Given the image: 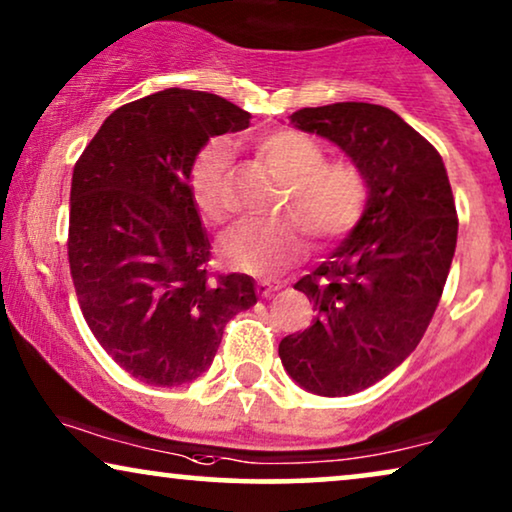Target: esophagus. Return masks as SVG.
Returning <instances> with one entry per match:
<instances>
[{"label":"esophagus","instance_id":"obj_1","mask_svg":"<svg viewBox=\"0 0 512 512\" xmlns=\"http://www.w3.org/2000/svg\"><path fill=\"white\" fill-rule=\"evenodd\" d=\"M282 282H279V279H261V282H258V293H261L263 298H268V296H272V293L275 291H279L282 289Z\"/></svg>","mask_w":512,"mask_h":512}]
</instances>
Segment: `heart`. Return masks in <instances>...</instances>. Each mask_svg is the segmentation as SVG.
Here are the masks:
<instances>
[{
    "label": "heart",
    "mask_w": 512,
    "mask_h": 512,
    "mask_svg": "<svg viewBox=\"0 0 512 512\" xmlns=\"http://www.w3.org/2000/svg\"><path fill=\"white\" fill-rule=\"evenodd\" d=\"M258 149L286 177L282 205L299 216L242 221L223 235L221 256L237 270L272 275L305 249L307 228L319 240L345 235L366 207L368 181L359 165L326 160L324 146L300 130L270 132L258 142ZM228 163L230 142L219 137L202 146L188 172V191L209 223H221L230 212Z\"/></svg>",
    "instance_id": "heart-1"
}]
</instances>
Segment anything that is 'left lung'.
<instances>
[{
	"mask_svg": "<svg viewBox=\"0 0 512 512\" xmlns=\"http://www.w3.org/2000/svg\"><path fill=\"white\" fill-rule=\"evenodd\" d=\"M289 118L340 146L368 181L352 233L293 286L317 317L279 342L293 382L349 396L401 366L429 328L457 247V207L440 153L396 111L335 102Z\"/></svg>",
	"mask_w": 512,
	"mask_h": 512,
	"instance_id": "obj_1",
	"label": "left lung"
}]
</instances>
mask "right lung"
Wrapping results in <instances>:
<instances>
[{"instance_id": "add662e5", "label": "right lung", "mask_w": 512, "mask_h": 512, "mask_svg": "<svg viewBox=\"0 0 512 512\" xmlns=\"http://www.w3.org/2000/svg\"><path fill=\"white\" fill-rule=\"evenodd\" d=\"M219 95L167 88L116 109L74 165L69 270L111 359L153 387L212 366L223 328L256 305L254 279H209V237L188 172L209 137L249 128Z\"/></svg>"}]
</instances>
